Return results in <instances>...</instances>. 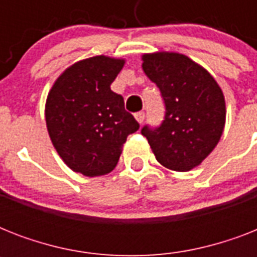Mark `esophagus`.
Segmentation results:
<instances>
[{
  "label": "esophagus",
  "mask_w": 257,
  "mask_h": 257,
  "mask_svg": "<svg viewBox=\"0 0 257 257\" xmlns=\"http://www.w3.org/2000/svg\"><path fill=\"white\" fill-rule=\"evenodd\" d=\"M135 117H136V120L140 122V124H143L145 120V113L144 112H137L136 114H135Z\"/></svg>",
  "instance_id": "obj_1"
}]
</instances>
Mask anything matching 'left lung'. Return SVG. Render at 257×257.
I'll return each instance as SVG.
<instances>
[{"instance_id": "obj_1", "label": "left lung", "mask_w": 257, "mask_h": 257, "mask_svg": "<svg viewBox=\"0 0 257 257\" xmlns=\"http://www.w3.org/2000/svg\"><path fill=\"white\" fill-rule=\"evenodd\" d=\"M143 70L160 89L165 116L156 128L143 126L141 135L165 168L191 171L215 149L223 135V92L203 66L184 54H144Z\"/></svg>"}]
</instances>
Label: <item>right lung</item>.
Listing matches in <instances>:
<instances>
[{"instance_id": "right-lung-1", "label": "right lung", "mask_w": 257, "mask_h": 257, "mask_svg": "<svg viewBox=\"0 0 257 257\" xmlns=\"http://www.w3.org/2000/svg\"><path fill=\"white\" fill-rule=\"evenodd\" d=\"M125 61L106 56L69 66L50 89L45 118L50 140L72 171L94 177L114 169L126 137L140 124L110 89Z\"/></svg>"}]
</instances>
